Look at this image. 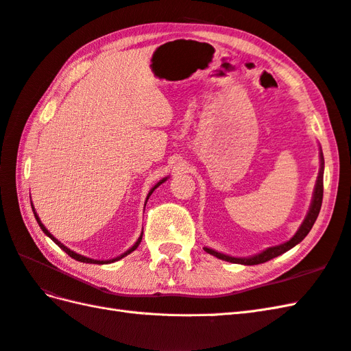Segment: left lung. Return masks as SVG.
Returning <instances> with one entry per match:
<instances>
[{
  "mask_svg": "<svg viewBox=\"0 0 351 351\" xmlns=\"http://www.w3.org/2000/svg\"><path fill=\"white\" fill-rule=\"evenodd\" d=\"M323 171H324V159H323V153L320 152V169H319V176H317V182H315V187H314V193H313V201L310 205V210L306 213V216L302 221V225L299 226V229L296 230V234L290 238L289 241L276 245V247H269V249L263 250L258 254L250 256V258H232V256H228L223 253H219L213 249H208V247H204V250L216 256V258L226 261V262H232V263H241V265H259L263 262H268L271 259L277 258V256L286 253L287 250L292 249L296 244L301 243L304 238L308 235V232L311 230L315 219H317L320 208H322V201H323Z\"/></svg>",
  "mask_w": 351,
  "mask_h": 351,
  "instance_id": "1",
  "label": "left lung"
}]
</instances>
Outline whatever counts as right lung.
I'll use <instances>...</instances> for the list:
<instances>
[{"instance_id":"obj_1","label":"right lung","mask_w":351,"mask_h":351,"mask_svg":"<svg viewBox=\"0 0 351 351\" xmlns=\"http://www.w3.org/2000/svg\"><path fill=\"white\" fill-rule=\"evenodd\" d=\"M167 178L168 177H165V178H162V180L158 183V184H155V186H153L152 187V189H150V192H149V195H147V199H149V196L153 193V191H155L156 189V187L158 186H160L162 183H164L165 180H167ZM147 202V201H146ZM32 211H34V216H36V219H37V221H38V225H40V228L43 229V232H45L49 238H50V240H52L55 244H58V247H61V249L68 254V256H70V258H73V259H75V261H79V262H83V263H98V265H106V263H111V262H116V261H119V259H122V258H125V256H128V254H130V253H132L135 249H136V247H138L140 245V243H141V238H143V234L140 235V238H138V240H136V243L131 247V249L130 250H126L125 253H122L121 256H117V258H114V259H108V261H97V259H90V258H86V256H82V254H79V253H75V252H73V250H70V249H68V247H65L61 241H58L56 240V238L52 235V234H50L49 232V230L45 228V225H43L41 223V220H40V217L37 216V213H36V210H34V205H32Z\"/></svg>"}]
</instances>
